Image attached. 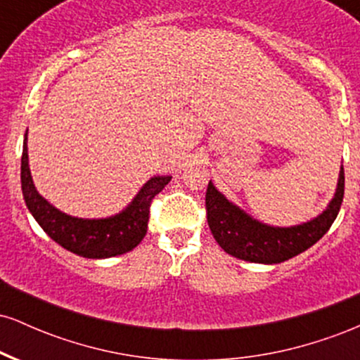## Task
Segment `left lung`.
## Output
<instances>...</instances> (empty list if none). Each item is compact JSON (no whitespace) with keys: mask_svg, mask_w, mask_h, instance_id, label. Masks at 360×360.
I'll return each instance as SVG.
<instances>
[{"mask_svg":"<svg viewBox=\"0 0 360 360\" xmlns=\"http://www.w3.org/2000/svg\"><path fill=\"white\" fill-rule=\"evenodd\" d=\"M345 176L340 167L335 196L321 214L295 226H271L249 217L230 203L214 188L212 181L206 189V218L214 240L226 254L257 264H279L295 257L320 240L335 221L344 201Z\"/></svg>","mask_w":360,"mask_h":360,"instance_id":"8db88e82","label":"left lung"}]
</instances>
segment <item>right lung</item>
<instances>
[{
    "mask_svg": "<svg viewBox=\"0 0 360 360\" xmlns=\"http://www.w3.org/2000/svg\"><path fill=\"white\" fill-rule=\"evenodd\" d=\"M169 181L171 176H155L148 179L134 201L115 217L100 218V220L71 217L52 206L35 189L28 167L27 135H25L22 191L27 208L53 242L81 257L106 259L135 249L147 233L152 200L166 188Z\"/></svg>",
    "mask_w": 360,
    "mask_h": 360,
    "instance_id": "add662e5",
    "label": "right lung"
}]
</instances>
